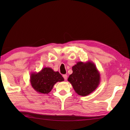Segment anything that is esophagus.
<instances>
[{"mask_svg": "<svg viewBox=\"0 0 130 130\" xmlns=\"http://www.w3.org/2000/svg\"><path fill=\"white\" fill-rule=\"evenodd\" d=\"M63 77L65 80H67V78H68V75H67V74H64V75H63Z\"/></svg>", "mask_w": 130, "mask_h": 130, "instance_id": "34e87169", "label": "esophagus"}]
</instances>
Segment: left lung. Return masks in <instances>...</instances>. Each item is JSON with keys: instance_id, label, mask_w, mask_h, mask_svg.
I'll return each mask as SVG.
<instances>
[{"instance_id": "8db88e82", "label": "left lung", "mask_w": 130, "mask_h": 130, "mask_svg": "<svg viewBox=\"0 0 130 130\" xmlns=\"http://www.w3.org/2000/svg\"><path fill=\"white\" fill-rule=\"evenodd\" d=\"M72 70L73 73L68 80L78 95H88L100 84V73L94 63L90 61L86 62L79 61L72 67Z\"/></svg>"}]
</instances>
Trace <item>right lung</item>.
Masks as SVG:
<instances>
[{
	"mask_svg": "<svg viewBox=\"0 0 130 130\" xmlns=\"http://www.w3.org/2000/svg\"><path fill=\"white\" fill-rule=\"evenodd\" d=\"M64 80L59 71H55L50 68H44L38 73H32L30 83L32 87L37 93L48 94L57 82Z\"/></svg>",
	"mask_w": 130,
	"mask_h": 130,
	"instance_id": "1",
	"label": "right lung"
}]
</instances>
